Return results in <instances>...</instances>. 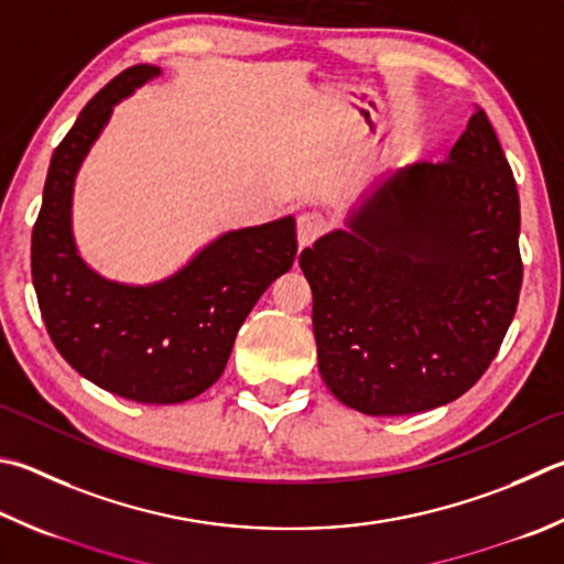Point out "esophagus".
<instances>
[{"label":"esophagus","instance_id":"34e87169","mask_svg":"<svg viewBox=\"0 0 564 564\" xmlns=\"http://www.w3.org/2000/svg\"><path fill=\"white\" fill-rule=\"evenodd\" d=\"M330 219L321 212H303L299 217V243L301 247H311V243L327 231Z\"/></svg>","mask_w":564,"mask_h":564}]
</instances>
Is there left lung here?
Returning a JSON list of instances; mask_svg holds the SVG:
<instances>
[{
	"mask_svg": "<svg viewBox=\"0 0 564 564\" xmlns=\"http://www.w3.org/2000/svg\"><path fill=\"white\" fill-rule=\"evenodd\" d=\"M520 199L486 112L444 162L394 172L301 253L317 367L370 416L454 402L488 370L518 308Z\"/></svg>",
	"mask_w": 564,
	"mask_h": 564,
	"instance_id": "obj_1",
	"label": "left lung"
}]
</instances>
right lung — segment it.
I'll use <instances>...</instances> for the list:
<instances>
[{
	"instance_id": "add662e5",
	"label": "right lung",
	"mask_w": 564,
	"mask_h": 564,
	"mask_svg": "<svg viewBox=\"0 0 564 564\" xmlns=\"http://www.w3.org/2000/svg\"><path fill=\"white\" fill-rule=\"evenodd\" d=\"M162 74L122 70L80 110L51 158L32 234V275L56 350L106 392L180 404L219 380L241 323L299 253L293 214L224 231L167 279L135 285L90 269L74 237L80 165L122 98Z\"/></svg>"
}]
</instances>
